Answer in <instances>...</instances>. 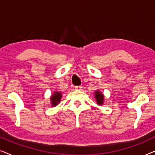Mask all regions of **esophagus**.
Masks as SVG:
<instances>
[{"label":"esophagus","instance_id":"34e87169","mask_svg":"<svg viewBox=\"0 0 155 155\" xmlns=\"http://www.w3.org/2000/svg\"><path fill=\"white\" fill-rule=\"evenodd\" d=\"M75 90H81L82 87L81 86H76V87H75Z\"/></svg>","mask_w":155,"mask_h":155}]
</instances>
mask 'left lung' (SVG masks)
Returning a JSON list of instances; mask_svg holds the SVG:
<instances>
[{"instance_id":"obj_1","label":"left lung","mask_w":155,"mask_h":155,"mask_svg":"<svg viewBox=\"0 0 155 155\" xmlns=\"http://www.w3.org/2000/svg\"><path fill=\"white\" fill-rule=\"evenodd\" d=\"M94 98L98 105H103L104 101V95L102 92H101L99 90H96L94 92Z\"/></svg>"}]
</instances>
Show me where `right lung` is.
I'll use <instances>...</instances> for the list:
<instances>
[{
  "mask_svg": "<svg viewBox=\"0 0 155 155\" xmlns=\"http://www.w3.org/2000/svg\"><path fill=\"white\" fill-rule=\"evenodd\" d=\"M61 98H62V93L61 92H58V91H55L50 97L51 104L52 107H56V106L58 105L60 103Z\"/></svg>",
  "mask_w": 155,
  "mask_h": 155,
  "instance_id": "right-lung-1",
  "label": "right lung"
}]
</instances>
